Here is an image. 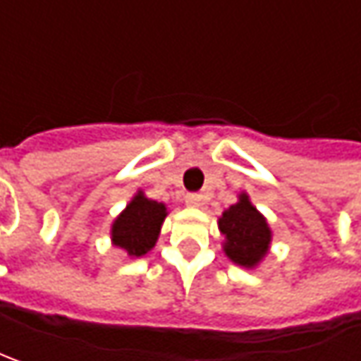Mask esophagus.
Here are the masks:
<instances>
[{
    "instance_id": "1",
    "label": "esophagus",
    "mask_w": 361,
    "mask_h": 361,
    "mask_svg": "<svg viewBox=\"0 0 361 361\" xmlns=\"http://www.w3.org/2000/svg\"><path fill=\"white\" fill-rule=\"evenodd\" d=\"M185 202H187L188 207H201L202 204V197L201 195H197V192H190L185 197Z\"/></svg>"
}]
</instances>
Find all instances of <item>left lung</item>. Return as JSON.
Masks as SVG:
<instances>
[{"instance_id": "8db88e82", "label": "left lung", "mask_w": 361, "mask_h": 361, "mask_svg": "<svg viewBox=\"0 0 361 361\" xmlns=\"http://www.w3.org/2000/svg\"><path fill=\"white\" fill-rule=\"evenodd\" d=\"M219 229L225 235V253L237 265L253 267L267 253L271 231L247 195H241L239 202L223 213Z\"/></svg>"}]
</instances>
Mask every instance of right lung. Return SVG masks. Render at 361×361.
Here are the masks:
<instances>
[{"label": "right lung", "mask_w": 361, "mask_h": 361, "mask_svg": "<svg viewBox=\"0 0 361 361\" xmlns=\"http://www.w3.org/2000/svg\"><path fill=\"white\" fill-rule=\"evenodd\" d=\"M166 216L162 202L146 199L138 192L126 211L112 225V241L122 247L128 255L142 257L148 253L159 239V231Z\"/></svg>", "instance_id": "add662e5"}]
</instances>
